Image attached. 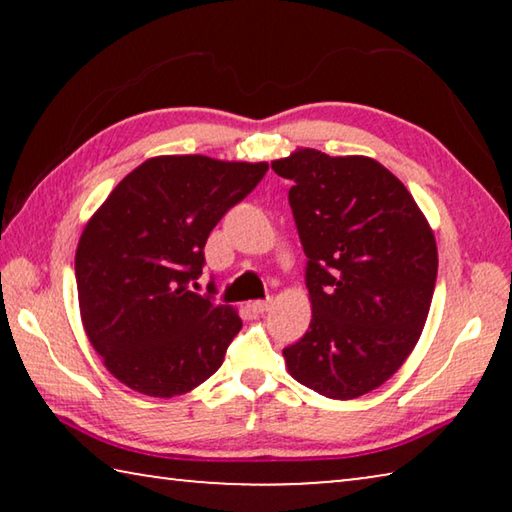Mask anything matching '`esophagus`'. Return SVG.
<instances>
[{"label": "esophagus", "instance_id": "esophagus-1", "mask_svg": "<svg viewBox=\"0 0 512 512\" xmlns=\"http://www.w3.org/2000/svg\"><path fill=\"white\" fill-rule=\"evenodd\" d=\"M273 307V300H255V302H250V311H253V314H266L268 309Z\"/></svg>", "mask_w": 512, "mask_h": 512}]
</instances>
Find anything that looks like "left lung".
Masks as SVG:
<instances>
[{
	"instance_id": "1",
	"label": "left lung",
	"mask_w": 512,
	"mask_h": 512,
	"mask_svg": "<svg viewBox=\"0 0 512 512\" xmlns=\"http://www.w3.org/2000/svg\"><path fill=\"white\" fill-rule=\"evenodd\" d=\"M307 255L311 323L284 348L291 377L329 400L375 391L427 323L436 237L409 189L366 155L296 149L273 160Z\"/></svg>"
}]
</instances>
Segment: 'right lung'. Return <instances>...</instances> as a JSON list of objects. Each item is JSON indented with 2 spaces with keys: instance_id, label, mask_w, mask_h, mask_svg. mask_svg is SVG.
I'll return each mask as SVG.
<instances>
[{
  "instance_id": "1",
  "label": "right lung",
  "mask_w": 512,
  "mask_h": 512,
  "mask_svg": "<svg viewBox=\"0 0 512 512\" xmlns=\"http://www.w3.org/2000/svg\"><path fill=\"white\" fill-rule=\"evenodd\" d=\"M266 169L268 162L158 155L128 173L85 223L74 259L81 320L124 386L176 397L221 368L241 318L189 282L203 273L214 225Z\"/></svg>"
}]
</instances>
